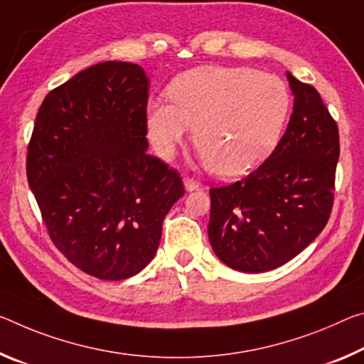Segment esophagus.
<instances>
[{
  "mask_svg": "<svg viewBox=\"0 0 364 364\" xmlns=\"http://www.w3.org/2000/svg\"><path fill=\"white\" fill-rule=\"evenodd\" d=\"M183 183H184V188H186V191H194V189H198L200 186V183L198 180H194V178H189V176L184 178Z\"/></svg>",
  "mask_w": 364,
  "mask_h": 364,
  "instance_id": "1",
  "label": "esophagus"
}]
</instances>
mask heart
<instances>
[{"instance_id": "heart-1", "label": "heart", "mask_w": 364, "mask_h": 364, "mask_svg": "<svg viewBox=\"0 0 364 364\" xmlns=\"http://www.w3.org/2000/svg\"><path fill=\"white\" fill-rule=\"evenodd\" d=\"M168 97L147 103L154 149L171 159L194 128L207 168L222 178L245 175L272 154L291 105L284 80L252 68L191 69L171 80Z\"/></svg>"}]
</instances>
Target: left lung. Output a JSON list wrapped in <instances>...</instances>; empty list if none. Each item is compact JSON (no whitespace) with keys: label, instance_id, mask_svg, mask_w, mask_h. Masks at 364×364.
<instances>
[{"label":"left lung","instance_id":"8db88e82","mask_svg":"<svg viewBox=\"0 0 364 364\" xmlns=\"http://www.w3.org/2000/svg\"><path fill=\"white\" fill-rule=\"evenodd\" d=\"M295 95L285 134L243 180L210 194V246L240 272L261 274L291 261L324 230L333 204L338 128L319 92L287 73Z\"/></svg>","mask_w":364,"mask_h":364}]
</instances>
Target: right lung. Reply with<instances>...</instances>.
<instances>
[{"label": "right lung", "mask_w": 364, "mask_h": 364, "mask_svg": "<svg viewBox=\"0 0 364 364\" xmlns=\"http://www.w3.org/2000/svg\"><path fill=\"white\" fill-rule=\"evenodd\" d=\"M149 79L105 61L51 90L38 108L27 180L55 246L82 272L124 280L152 261L183 180L147 154Z\"/></svg>", "instance_id": "obj_1"}]
</instances>
